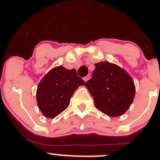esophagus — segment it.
<instances>
[{
  "mask_svg": "<svg viewBox=\"0 0 160 160\" xmlns=\"http://www.w3.org/2000/svg\"><path fill=\"white\" fill-rule=\"evenodd\" d=\"M90 78V75H87V76H86V77H85L83 79H84L85 82H87Z\"/></svg>",
  "mask_w": 160,
  "mask_h": 160,
  "instance_id": "obj_1",
  "label": "esophagus"
}]
</instances>
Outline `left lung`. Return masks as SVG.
I'll use <instances>...</instances> for the list:
<instances>
[{
    "mask_svg": "<svg viewBox=\"0 0 160 160\" xmlns=\"http://www.w3.org/2000/svg\"><path fill=\"white\" fill-rule=\"evenodd\" d=\"M92 78L85 83L97 109L108 116L123 114L132 103L135 84L123 69L109 62L95 63Z\"/></svg>",
    "mask_w": 160,
    "mask_h": 160,
    "instance_id": "left-lung-1",
    "label": "left lung"
}]
</instances>
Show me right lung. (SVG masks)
Here are the masks:
<instances>
[{
  "mask_svg": "<svg viewBox=\"0 0 160 160\" xmlns=\"http://www.w3.org/2000/svg\"><path fill=\"white\" fill-rule=\"evenodd\" d=\"M85 82L74 69L62 66L49 70L39 82L37 90L38 106L43 115L53 118L69 106L70 98Z\"/></svg>",
  "mask_w": 160,
  "mask_h": 160,
  "instance_id": "right-lung-1",
  "label": "right lung"
}]
</instances>
